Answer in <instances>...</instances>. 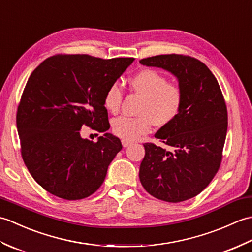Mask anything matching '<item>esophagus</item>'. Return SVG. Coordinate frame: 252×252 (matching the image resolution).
<instances>
[{
    "label": "esophagus",
    "mask_w": 252,
    "mask_h": 252,
    "mask_svg": "<svg viewBox=\"0 0 252 252\" xmlns=\"http://www.w3.org/2000/svg\"><path fill=\"white\" fill-rule=\"evenodd\" d=\"M121 142H122V146H123V147H127V146L131 145V144H132V142H130V141H126V140H122Z\"/></svg>",
    "instance_id": "obj_1"
}]
</instances>
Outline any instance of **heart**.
Masks as SVG:
<instances>
[{
    "label": "heart",
    "mask_w": 252,
    "mask_h": 252,
    "mask_svg": "<svg viewBox=\"0 0 252 252\" xmlns=\"http://www.w3.org/2000/svg\"><path fill=\"white\" fill-rule=\"evenodd\" d=\"M134 93L142 96L137 117H119L112 121L114 134L126 141H135L151 132L153 126H167L178 118L183 93L174 83L168 82L162 73L154 69H142L130 81ZM123 94L119 85L111 84L104 95V106L111 114L120 110Z\"/></svg>",
    "instance_id": "b5f03b06"
}]
</instances>
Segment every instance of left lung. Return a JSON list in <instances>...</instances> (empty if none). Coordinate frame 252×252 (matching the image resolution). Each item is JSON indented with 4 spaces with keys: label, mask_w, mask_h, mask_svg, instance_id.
I'll return each mask as SVG.
<instances>
[{
    "label": "left lung",
    "mask_w": 252,
    "mask_h": 252,
    "mask_svg": "<svg viewBox=\"0 0 252 252\" xmlns=\"http://www.w3.org/2000/svg\"><path fill=\"white\" fill-rule=\"evenodd\" d=\"M140 63L173 73L183 93L178 118L155 134L170 149L144 144L141 183L159 200L190 199L210 184L222 162L227 108L220 85L205 63L187 55H157Z\"/></svg>",
    "instance_id": "left-lung-1"
}]
</instances>
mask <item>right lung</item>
Instances as JSON below:
<instances>
[{"mask_svg":"<svg viewBox=\"0 0 252 252\" xmlns=\"http://www.w3.org/2000/svg\"><path fill=\"white\" fill-rule=\"evenodd\" d=\"M134 61L87 54H57L31 73L19 101L16 123L27 169L41 187L66 200L97 190L122 145L110 133L104 95ZM89 126L105 132L97 142L82 139Z\"/></svg>","mask_w":252,"mask_h":252,"instance_id":"right-lung-1","label":"right lung"}]
</instances>
